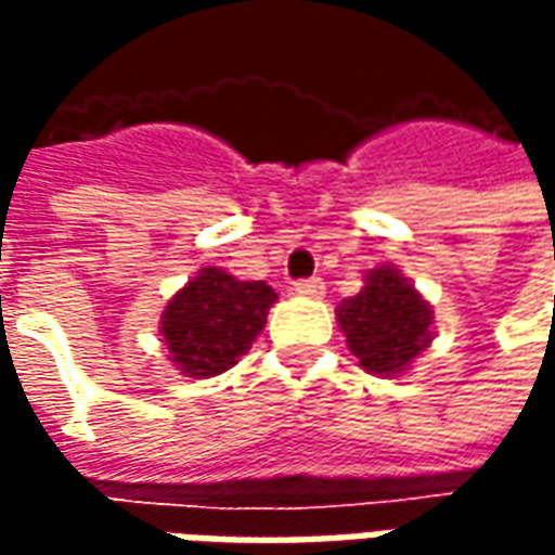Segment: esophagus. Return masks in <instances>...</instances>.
Here are the masks:
<instances>
[{
  "mask_svg": "<svg viewBox=\"0 0 555 555\" xmlns=\"http://www.w3.org/2000/svg\"><path fill=\"white\" fill-rule=\"evenodd\" d=\"M294 291H297L300 297H314V300H318V297H324L326 285L321 276H312V279H300V282H294Z\"/></svg>",
  "mask_w": 555,
  "mask_h": 555,
  "instance_id": "obj_1",
  "label": "esophagus"
}]
</instances>
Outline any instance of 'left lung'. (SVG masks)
Here are the masks:
<instances>
[{
	"label": "left lung",
	"instance_id": "8db88e82",
	"mask_svg": "<svg viewBox=\"0 0 555 555\" xmlns=\"http://www.w3.org/2000/svg\"><path fill=\"white\" fill-rule=\"evenodd\" d=\"M338 324L362 369L398 374L430 341V309L396 267L372 270L365 288L338 306Z\"/></svg>",
	"mask_w": 555,
	"mask_h": 555
}]
</instances>
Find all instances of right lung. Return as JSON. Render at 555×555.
Wrapping results in <instances>:
<instances>
[{"mask_svg": "<svg viewBox=\"0 0 555 555\" xmlns=\"http://www.w3.org/2000/svg\"><path fill=\"white\" fill-rule=\"evenodd\" d=\"M276 291L264 282H241L219 267H207L186 282L163 312L169 360L186 377L229 372L264 330Z\"/></svg>", "mask_w": 555, "mask_h": 555, "instance_id": "add662e5", "label": "right lung"}]
</instances>
